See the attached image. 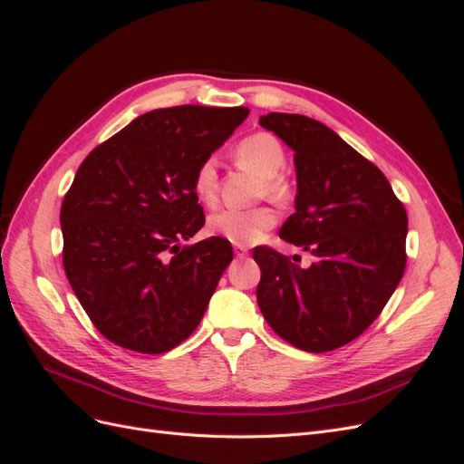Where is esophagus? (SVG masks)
<instances>
[{"label": "esophagus", "instance_id": "obj_1", "mask_svg": "<svg viewBox=\"0 0 464 464\" xmlns=\"http://www.w3.org/2000/svg\"><path fill=\"white\" fill-rule=\"evenodd\" d=\"M234 254H236L237 257H246V256L249 254V247H247V246H240V244H236V246H234Z\"/></svg>", "mask_w": 464, "mask_h": 464}]
</instances>
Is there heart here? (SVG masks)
Wrapping results in <instances>:
<instances>
[{
    "mask_svg": "<svg viewBox=\"0 0 464 464\" xmlns=\"http://www.w3.org/2000/svg\"><path fill=\"white\" fill-rule=\"evenodd\" d=\"M234 157L237 164L249 168V170H254L261 178L257 189L259 198H266L278 203L290 199L292 186L280 174L286 164V152L275 135L259 131L244 137L236 145ZM193 189L203 203H217L218 172L217 162L213 159H207L198 166L193 178ZM275 224L276 213L269 205H259L254 208H220L208 217L210 232L240 246L256 242L263 232L273 228Z\"/></svg>",
    "mask_w": 464,
    "mask_h": 464,
    "instance_id": "b5f03b06",
    "label": "heart"
}]
</instances>
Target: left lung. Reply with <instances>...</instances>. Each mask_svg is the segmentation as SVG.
<instances>
[{"instance_id": "left-lung-1", "label": "left lung", "mask_w": 464, "mask_h": 464, "mask_svg": "<svg viewBox=\"0 0 464 464\" xmlns=\"http://www.w3.org/2000/svg\"><path fill=\"white\" fill-rule=\"evenodd\" d=\"M259 123L296 164V213L278 236L314 256L302 269L298 256L256 247L259 310L292 346L329 353L366 331L399 286L409 217L383 172L327 125L276 111Z\"/></svg>"}]
</instances>
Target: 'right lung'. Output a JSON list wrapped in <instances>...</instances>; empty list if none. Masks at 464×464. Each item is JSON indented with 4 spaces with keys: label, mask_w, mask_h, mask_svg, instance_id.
Returning a JSON list of instances; mask_svg holds the SVG:
<instances>
[{
    "label": "right lung",
    "mask_w": 464,
    "mask_h": 464,
    "mask_svg": "<svg viewBox=\"0 0 464 464\" xmlns=\"http://www.w3.org/2000/svg\"><path fill=\"white\" fill-rule=\"evenodd\" d=\"M249 114L244 106H174L135 118L82 160L62 203L63 266L82 310L110 343L162 354L198 329L234 257L198 234V166Z\"/></svg>",
    "instance_id": "right-lung-1"
}]
</instances>
